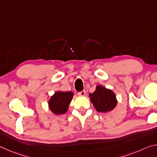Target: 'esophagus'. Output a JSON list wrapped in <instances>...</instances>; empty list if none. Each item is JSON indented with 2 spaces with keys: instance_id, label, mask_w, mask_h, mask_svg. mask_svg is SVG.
<instances>
[{
  "instance_id": "esophagus-1",
  "label": "esophagus",
  "mask_w": 157,
  "mask_h": 157,
  "mask_svg": "<svg viewBox=\"0 0 157 157\" xmlns=\"http://www.w3.org/2000/svg\"><path fill=\"white\" fill-rule=\"evenodd\" d=\"M85 94H86V91H85L84 90H83V91H82L78 93V95H80V96H84Z\"/></svg>"
}]
</instances>
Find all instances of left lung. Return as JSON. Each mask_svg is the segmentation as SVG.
Instances as JSON below:
<instances>
[{
  "mask_svg": "<svg viewBox=\"0 0 157 157\" xmlns=\"http://www.w3.org/2000/svg\"><path fill=\"white\" fill-rule=\"evenodd\" d=\"M90 99L98 112H107L116 106L117 100L114 93L102 86H98L93 94H89Z\"/></svg>",
  "mask_w": 157,
  "mask_h": 157,
  "instance_id": "1",
  "label": "left lung"
}]
</instances>
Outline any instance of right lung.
<instances>
[{
  "label": "right lung",
  "instance_id": "1",
  "mask_svg": "<svg viewBox=\"0 0 157 157\" xmlns=\"http://www.w3.org/2000/svg\"><path fill=\"white\" fill-rule=\"evenodd\" d=\"M73 96L71 91H57L50 98L48 105L50 109L55 114H63L68 110V105Z\"/></svg>",
  "mask_w": 157,
  "mask_h": 157
}]
</instances>
